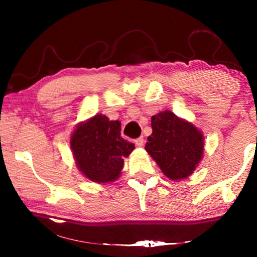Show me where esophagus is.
I'll list each match as a JSON object with an SVG mask.
<instances>
[{
    "mask_svg": "<svg viewBox=\"0 0 257 257\" xmlns=\"http://www.w3.org/2000/svg\"><path fill=\"white\" fill-rule=\"evenodd\" d=\"M144 143H145V141H144V137H143V136L137 138L136 141H135V144H136V146H138V147L144 146Z\"/></svg>",
    "mask_w": 257,
    "mask_h": 257,
    "instance_id": "1",
    "label": "esophagus"
}]
</instances>
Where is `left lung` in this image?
Returning <instances> with one entry per match:
<instances>
[{
	"mask_svg": "<svg viewBox=\"0 0 257 257\" xmlns=\"http://www.w3.org/2000/svg\"><path fill=\"white\" fill-rule=\"evenodd\" d=\"M151 124L153 133L147 137V153L169 179L177 181L189 177L203 158L201 130L168 110L152 116Z\"/></svg>",
	"mask_w": 257,
	"mask_h": 257,
	"instance_id": "obj_1",
	"label": "left lung"
}]
</instances>
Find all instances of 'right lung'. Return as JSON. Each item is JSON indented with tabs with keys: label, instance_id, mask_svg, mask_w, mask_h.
Returning a JSON list of instances; mask_svg holds the SVG:
<instances>
[{
	"label": "right lung",
	"instance_id": "add662e5",
	"mask_svg": "<svg viewBox=\"0 0 257 257\" xmlns=\"http://www.w3.org/2000/svg\"><path fill=\"white\" fill-rule=\"evenodd\" d=\"M70 146L79 171L98 184L118 179L123 159L135 149V144L121 137L120 121H110L103 114L78 124Z\"/></svg>",
	"mask_w": 257,
	"mask_h": 257
}]
</instances>
